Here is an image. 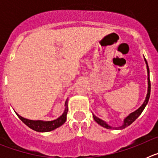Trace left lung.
I'll use <instances>...</instances> for the list:
<instances>
[{"mask_svg":"<svg viewBox=\"0 0 158 158\" xmlns=\"http://www.w3.org/2000/svg\"><path fill=\"white\" fill-rule=\"evenodd\" d=\"M145 62L146 63V67H147V73H148V91H147V95H146V100H145L144 103L142 104L140 107H139V109H137L136 111H135L134 112L131 113L128 116H127L126 118H124L123 121V124L122 126L118 127H113L109 126L108 124L106 122H104V120H102L100 118H99L98 117H96V115H93V118H94V120L96 121V123L98 124H100V126H102L103 127H105L107 129H118V130H122L124 129V128H126L127 127H128L129 125H131L134 121L136 119L139 115H141V113L142 112V111L144 110V108L146 107V104H147L148 101H149V99H150V69H149V66H148V63L146 62V58H145Z\"/></svg>","mask_w":158,"mask_h":158,"instance_id":"1","label":"left lung"}]
</instances>
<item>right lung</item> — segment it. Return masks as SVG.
<instances>
[{
	"label": "right lung",
	"mask_w": 158,
	"mask_h": 158,
	"mask_svg": "<svg viewBox=\"0 0 158 158\" xmlns=\"http://www.w3.org/2000/svg\"><path fill=\"white\" fill-rule=\"evenodd\" d=\"M68 112V99L65 103V111L63 114L57 119L52 121H43V120H30L27 118H23L16 113L17 116L20 118V120L26 124L28 127L38 132H48V131H54V129L59 127L65 123L66 121V115Z\"/></svg>",
	"instance_id": "right-lung-1"
}]
</instances>
